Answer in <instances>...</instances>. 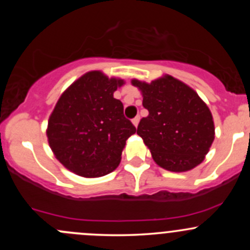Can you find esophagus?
<instances>
[{"label":"esophagus","instance_id":"1","mask_svg":"<svg viewBox=\"0 0 250 250\" xmlns=\"http://www.w3.org/2000/svg\"><path fill=\"white\" fill-rule=\"evenodd\" d=\"M139 121H140V116H135V117L132 120V122L135 127H138V125H139Z\"/></svg>","mask_w":250,"mask_h":250}]
</instances>
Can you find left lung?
<instances>
[{
	"instance_id": "obj_1",
	"label": "left lung",
	"mask_w": 250,
	"mask_h": 250,
	"mask_svg": "<svg viewBox=\"0 0 250 250\" xmlns=\"http://www.w3.org/2000/svg\"><path fill=\"white\" fill-rule=\"evenodd\" d=\"M148 115L137 133L153 161L170 172H188L202 163L214 140L210 110L197 93L169 75L151 83L133 80Z\"/></svg>"
}]
</instances>
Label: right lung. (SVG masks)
<instances>
[{"label": "right lung", "mask_w": 250, "mask_h": 250, "mask_svg": "<svg viewBox=\"0 0 250 250\" xmlns=\"http://www.w3.org/2000/svg\"><path fill=\"white\" fill-rule=\"evenodd\" d=\"M123 80L90 71L75 81L58 100L47 137L57 160L84 178L115 170L125 140L137 128L123 115V104L113 92Z\"/></svg>", "instance_id": "obj_1"}]
</instances>
